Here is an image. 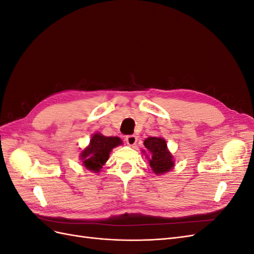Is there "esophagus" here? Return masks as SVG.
<instances>
[{
    "label": "esophagus",
    "mask_w": 254,
    "mask_h": 254,
    "mask_svg": "<svg viewBox=\"0 0 254 254\" xmlns=\"http://www.w3.org/2000/svg\"><path fill=\"white\" fill-rule=\"evenodd\" d=\"M126 143L129 145V146H133L136 142H137V137L136 135L134 134H130V135H127L126 136Z\"/></svg>",
    "instance_id": "34e87169"
}]
</instances>
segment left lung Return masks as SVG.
Wrapping results in <instances>:
<instances>
[{"mask_svg": "<svg viewBox=\"0 0 254 254\" xmlns=\"http://www.w3.org/2000/svg\"><path fill=\"white\" fill-rule=\"evenodd\" d=\"M144 146L149 152V165L153 173L164 174L174 166L173 156L167 150V144L162 137L150 136L144 141Z\"/></svg>", "mask_w": 254, "mask_h": 254, "instance_id": "obj_1", "label": "left lung"}]
</instances>
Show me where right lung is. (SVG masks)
I'll return each mask as SVG.
<instances>
[{"instance_id":"1","label":"right lung","mask_w":254,"mask_h":254,"mask_svg":"<svg viewBox=\"0 0 254 254\" xmlns=\"http://www.w3.org/2000/svg\"><path fill=\"white\" fill-rule=\"evenodd\" d=\"M122 141L118 136H104L95 133L90 141V145L81 152L83 166L89 171L97 173L109 158L110 151L121 145Z\"/></svg>"}]
</instances>
